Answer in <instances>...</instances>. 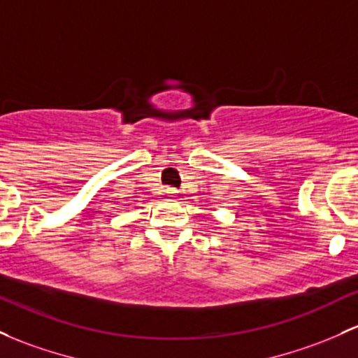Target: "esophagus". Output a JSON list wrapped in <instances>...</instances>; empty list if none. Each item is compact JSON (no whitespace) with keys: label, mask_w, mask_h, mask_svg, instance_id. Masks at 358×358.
<instances>
[{"label":"esophagus","mask_w":358,"mask_h":358,"mask_svg":"<svg viewBox=\"0 0 358 358\" xmlns=\"http://www.w3.org/2000/svg\"><path fill=\"white\" fill-rule=\"evenodd\" d=\"M166 194H168V197H175L176 190L175 188H166Z\"/></svg>","instance_id":"34e87169"}]
</instances>
